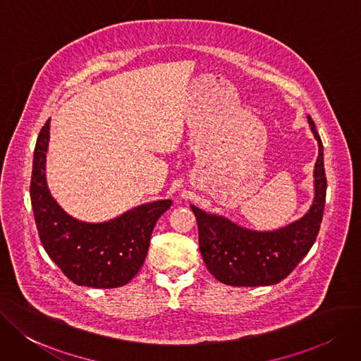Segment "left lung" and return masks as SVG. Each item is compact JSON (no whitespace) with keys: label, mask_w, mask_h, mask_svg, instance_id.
<instances>
[{"label":"left lung","mask_w":361,"mask_h":361,"mask_svg":"<svg viewBox=\"0 0 361 361\" xmlns=\"http://www.w3.org/2000/svg\"><path fill=\"white\" fill-rule=\"evenodd\" d=\"M308 123L319 142V158L314 170L315 197L304 218L272 233H257L191 206L198 225L200 252L212 276L221 283L246 287L280 283L312 247L323 219L327 180L323 143L310 117Z\"/></svg>","instance_id":"left-lung-1"}]
</instances>
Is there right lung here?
I'll return each instance as SVG.
<instances>
[{"instance_id":"obj_1","label":"right lung","mask_w":361,"mask_h":361,"mask_svg":"<svg viewBox=\"0 0 361 361\" xmlns=\"http://www.w3.org/2000/svg\"><path fill=\"white\" fill-rule=\"evenodd\" d=\"M50 120L38 135L31 176V203L42 247L78 286L114 289L130 281L145 262L152 229L170 200L139 206L104 224H85L66 214L50 195L46 152Z\"/></svg>"}]
</instances>
